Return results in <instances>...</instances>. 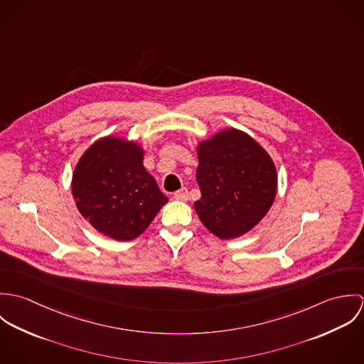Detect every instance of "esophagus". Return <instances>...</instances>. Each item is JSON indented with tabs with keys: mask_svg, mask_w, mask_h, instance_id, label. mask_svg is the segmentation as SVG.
Here are the masks:
<instances>
[{
	"mask_svg": "<svg viewBox=\"0 0 364 364\" xmlns=\"http://www.w3.org/2000/svg\"><path fill=\"white\" fill-rule=\"evenodd\" d=\"M173 199H176V200H188V199H189V192H188V189H186V188H182V189L176 191V192L173 193Z\"/></svg>",
	"mask_w": 364,
	"mask_h": 364,
	"instance_id": "1",
	"label": "esophagus"
}]
</instances>
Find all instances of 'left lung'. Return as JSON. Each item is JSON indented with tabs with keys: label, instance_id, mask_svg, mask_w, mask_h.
<instances>
[{
	"label": "left lung",
	"instance_id": "left-lung-1",
	"mask_svg": "<svg viewBox=\"0 0 364 364\" xmlns=\"http://www.w3.org/2000/svg\"><path fill=\"white\" fill-rule=\"evenodd\" d=\"M196 179L202 198L195 210L221 240L252 230L272 206L277 175L272 158L248 134L228 129L198 149Z\"/></svg>",
	"mask_w": 364,
	"mask_h": 364
}]
</instances>
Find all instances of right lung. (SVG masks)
Wrapping results in <instances>:
<instances>
[{
    "instance_id": "1",
    "label": "right lung",
    "mask_w": 364,
    "mask_h": 364,
    "mask_svg": "<svg viewBox=\"0 0 364 364\" xmlns=\"http://www.w3.org/2000/svg\"><path fill=\"white\" fill-rule=\"evenodd\" d=\"M80 213L116 241L137 238L168 202L132 141L105 137L81 156L73 175Z\"/></svg>"
}]
</instances>
